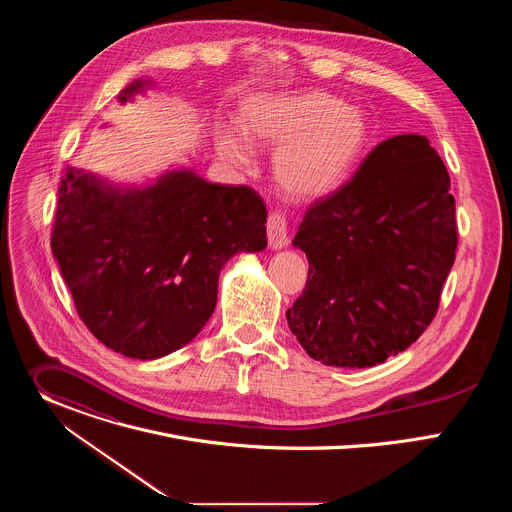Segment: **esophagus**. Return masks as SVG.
Here are the masks:
<instances>
[{
  "label": "esophagus",
  "instance_id": "1",
  "mask_svg": "<svg viewBox=\"0 0 512 512\" xmlns=\"http://www.w3.org/2000/svg\"><path fill=\"white\" fill-rule=\"evenodd\" d=\"M267 239L271 249H281L287 245V216L281 210H275L267 218Z\"/></svg>",
  "mask_w": 512,
  "mask_h": 512
}]
</instances>
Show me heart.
I'll return each mask as SVG.
<instances>
[{
    "instance_id": "1",
    "label": "heart",
    "mask_w": 512,
    "mask_h": 512,
    "mask_svg": "<svg viewBox=\"0 0 512 512\" xmlns=\"http://www.w3.org/2000/svg\"><path fill=\"white\" fill-rule=\"evenodd\" d=\"M241 131L263 148L284 145L275 176L289 196L302 200L334 192L369 139L367 117L328 93L255 97L241 111ZM216 145L225 160L249 162V148L239 137L221 133Z\"/></svg>"
}]
</instances>
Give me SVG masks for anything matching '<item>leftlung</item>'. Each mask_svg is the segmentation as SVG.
Returning a JSON list of instances; mask_svg holds the SVG:
<instances>
[{"label": "left lung", "instance_id": "left-lung-1", "mask_svg": "<svg viewBox=\"0 0 512 512\" xmlns=\"http://www.w3.org/2000/svg\"><path fill=\"white\" fill-rule=\"evenodd\" d=\"M310 263L287 310L304 350L364 369L411 346L440 308L456 261L450 174L423 135H395L306 212L294 241Z\"/></svg>", "mask_w": 512, "mask_h": 512}]
</instances>
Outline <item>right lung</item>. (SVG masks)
<instances>
[{
	"label": "right lung",
	"instance_id": "right-lung-1",
	"mask_svg": "<svg viewBox=\"0 0 512 512\" xmlns=\"http://www.w3.org/2000/svg\"><path fill=\"white\" fill-rule=\"evenodd\" d=\"M141 87L133 83L119 99ZM265 221V202L251 186L172 172L145 190L119 192L68 168L50 245L91 334L150 360L202 330L229 257L267 247Z\"/></svg>",
	"mask_w": 512,
	"mask_h": 512
}]
</instances>
